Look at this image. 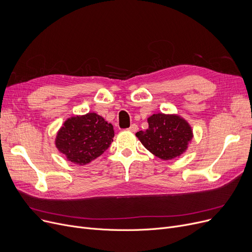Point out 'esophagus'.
I'll return each instance as SVG.
<instances>
[{"label": "esophagus", "instance_id": "34e87169", "mask_svg": "<svg viewBox=\"0 0 252 252\" xmlns=\"http://www.w3.org/2000/svg\"><path fill=\"white\" fill-rule=\"evenodd\" d=\"M129 131H131V133H136V131L139 129V127H138V126L137 125H131L128 128H127Z\"/></svg>", "mask_w": 252, "mask_h": 252}]
</instances>
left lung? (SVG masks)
Masks as SVG:
<instances>
[{"label":"left lung","instance_id":"8db88e82","mask_svg":"<svg viewBox=\"0 0 252 252\" xmlns=\"http://www.w3.org/2000/svg\"><path fill=\"white\" fill-rule=\"evenodd\" d=\"M148 128L136 133L144 147L162 160H171L187 151L194 137L189 123L179 114L155 113L147 118Z\"/></svg>","mask_w":252,"mask_h":252}]
</instances>
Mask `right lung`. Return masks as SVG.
<instances>
[{
    "label": "right lung",
    "mask_w": 252,
    "mask_h": 252,
    "mask_svg": "<svg viewBox=\"0 0 252 252\" xmlns=\"http://www.w3.org/2000/svg\"><path fill=\"white\" fill-rule=\"evenodd\" d=\"M113 137V126L101 115L89 112L66 119L57 131L55 146L67 160L85 165L107 150Z\"/></svg>",
    "instance_id": "1"
}]
</instances>
